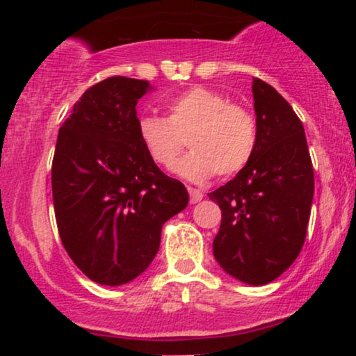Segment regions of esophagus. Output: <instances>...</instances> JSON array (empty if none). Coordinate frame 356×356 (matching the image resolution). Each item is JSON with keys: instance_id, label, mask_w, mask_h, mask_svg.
<instances>
[{"instance_id": "obj_1", "label": "esophagus", "mask_w": 356, "mask_h": 356, "mask_svg": "<svg viewBox=\"0 0 356 356\" xmlns=\"http://www.w3.org/2000/svg\"><path fill=\"white\" fill-rule=\"evenodd\" d=\"M187 191H189V195H191V204H195V202L202 201L204 194H202L201 191L194 189V187H191V186H187Z\"/></svg>"}]
</instances>
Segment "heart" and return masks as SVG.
Returning a JSON list of instances; mask_svg holds the SVG:
<instances>
[{
	"instance_id": "heart-1",
	"label": "heart",
	"mask_w": 356,
	"mask_h": 356,
	"mask_svg": "<svg viewBox=\"0 0 356 356\" xmlns=\"http://www.w3.org/2000/svg\"><path fill=\"white\" fill-rule=\"evenodd\" d=\"M137 134L150 159L165 169L175 164L189 138L192 152L177 162L175 172L195 182L241 172L257 144L254 113L204 87H192L167 102V118L142 117Z\"/></svg>"
}]
</instances>
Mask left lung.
<instances>
[{
	"instance_id": "obj_1",
	"label": "left lung",
	"mask_w": 356,
	"mask_h": 356,
	"mask_svg": "<svg viewBox=\"0 0 356 356\" xmlns=\"http://www.w3.org/2000/svg\"><path fill=\"white\" fill-rule=\"evenodd\" d=\"M257 144L251 162L211 192L222 211L212 243L216 261L246 284L271 283L305 244L314 175L305 129L271 85L252 79Z\"/></svg>"
}]
</instances>
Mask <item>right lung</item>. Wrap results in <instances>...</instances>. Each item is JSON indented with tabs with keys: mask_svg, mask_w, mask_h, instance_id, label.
Wrapping results in <instances>:
<instances>
[{
	"mask_svg": "<svg viewBox=\"0 0 356 356\" xmlns=\"http://www.w3.org/2000/svg\"><path fill=\"white\" fill-rule=\"evenodd\" d=\"M147 80L110 76L85 90L60 127L53 206L65 251L90 280L120 286L149 268L165 220L189 194L155 165L137 134Z\"/></svg>",
	"mask_w": 356,
	"mask_h": 356,
	"instance_id": "right-lung-1",
	"label": "right lung"
}]
</instances>
